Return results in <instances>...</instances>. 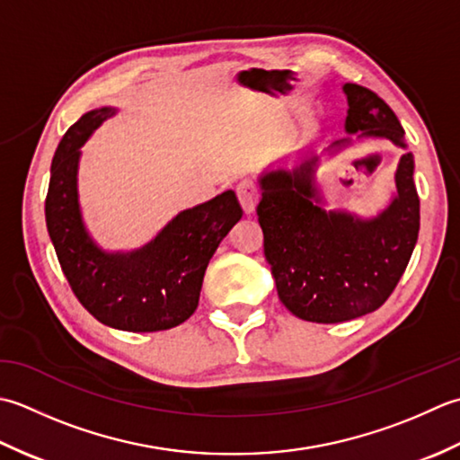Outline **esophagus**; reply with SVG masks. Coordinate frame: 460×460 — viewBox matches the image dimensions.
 Here are the masks:
<instances>
[{
  "label": "esophagus",
  "mask_w": 460,
  "mask_h": 460,
  "mask_svg": "<svg viewBox=\"0 0 460 460\" xmlns=\"http://www.w3.org/2000/svg\"><path fill=\"white\" fill-rule=\"evenodd\" d=\"M236 194H238V200L242 204V208L246 214H252L256 210V204L260 200V190L258 186L252 182V181H242L236 186Z\"/></svg>",
  "instance_id": "obj_1"
}]
</instances>
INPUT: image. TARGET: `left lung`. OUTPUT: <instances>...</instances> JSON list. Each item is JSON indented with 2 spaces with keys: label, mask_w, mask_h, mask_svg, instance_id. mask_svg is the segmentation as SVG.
<instances>
[{
  "label": "left lung",
  "mask_w": 460,
  "mask_h": 460,
  "mask_svg": "<svg viewBox=\"0 0 460 460\" xmlns=\"http://www.w3.org/2000/svg\"><path fill=\"white\" fill-rule=\"evenodd\" d=\"M349 135L389 138L401 148L405 130L377 93L345 83ZM349 145L337 140L335 148ZM320 158L304 156L292 171L278 168L260 176L258 222L264 256L278 296L299 320L340 323L371 314L387 302L405 271L419 236V194L413 155L401 156L397 196L379 217L361 220L322 208L314 172Z\"/></svg>",
  "instance_id": "left-lung-1"
}]
</instances>
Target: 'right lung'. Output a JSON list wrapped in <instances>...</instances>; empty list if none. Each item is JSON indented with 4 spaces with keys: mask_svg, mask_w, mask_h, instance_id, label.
<instances>
[{
    "mask_svg": "<svg viewBox=\"0 0 460 460\" xmlns=\"http://www.w3.org/2000/svg\"><path fill=\"white\" fill-rule=\"evenodd\" d=\"M115 109L89 111L69 127L55 151L45 220L65 278L87 312L123 332H164L196 312L206 266L242 218L226 190L178 214L146 246L109 254L91 240L77 196L79 148Z\"/></svg>",
    "mask_w": 460,
    "mask_h": 460,
    "instance_id": "right-lung-1",
    "label": "right lung"
}]
</instances>
